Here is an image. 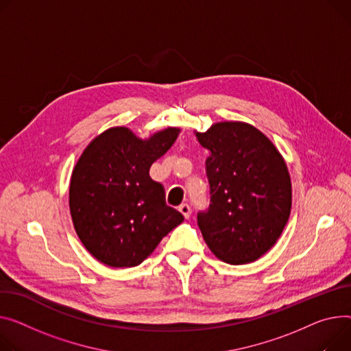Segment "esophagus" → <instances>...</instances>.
<instances>
[{
	"label": "esophagus",
	"mask_w": 351,
	"mask_h": 351,
	"mask_svg": "<svg viewBox=\"0 0 351 351\" xmlns=\"http://www.w3.org/2000/svg\"><path fill=\"white\" fill-rule=\"evenodd\" d=\"M179 212L183 215L184 219H189L191 213H192V207L188 203H183L179 206Z\"/></svg>",
	"instance_id": "obj_1"
}]
</instances>
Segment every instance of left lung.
<instances>
[{"instance_id": "obj_1", "label": "left lung", "mask_w": 351, "mask_h": 351, "mask_svg": "<svg viewBox=\"0 0 351 351\" xmlns=\"http://www.w3.org/2000/svg\"><path fill=\"white\" fill-rule=\"evenodd\" d=\"M196 136L210 151V203L197 213L204 241L227 264L258 260L282 234L291 213V179L281 154L244 123H219Z\"/></svg>"}]
</instances>
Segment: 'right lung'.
<instances>
[{
	"mask_svg": "<svg viewBox=\"0 0 351 351\" xmlns=\"http://www.w3.org/2000/svg\"><path fill=\"white\" fill-rule=\"evenodd\" d=\"M179 134L163 130L148 141L128 128H110L84 149L70 182L69 203L79 239L100 263L135 267L183 221L162 183L149 176Z\"/></svg>",
	"mask_w": 351,
	"mask_h": 351,
	"instance_id": "1",
	"label": "right lung"
}]
</instances>
